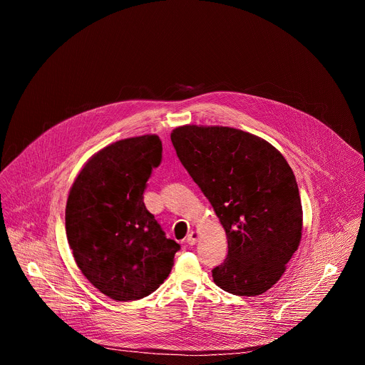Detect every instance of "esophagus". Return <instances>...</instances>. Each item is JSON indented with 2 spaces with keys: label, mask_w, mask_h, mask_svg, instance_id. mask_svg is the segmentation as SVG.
I'll use <instances>...</instances> for the list:
<instances>
[{
  "label": "esophagus",
  "mask_w": 365,
  "mask_h": 365,
  "mask_svg": "<svg viewBox=\"0 0 365 365\" xmlns=\"http://www.w3.org/2000/svg\"><path fill=\"white\" fill-rule=\"evenodd\" d=\"M197 238H199V234H197V232H195V231H192V232L187 235L186 242H187L189 245H193V244H196V242H197Z\"/></svg>",
  "instance_id": "obj_1"
}]
</instances>
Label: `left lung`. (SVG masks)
I'll list each match as a JSON object with an SVG mask.
<instances>
[{"label": "left lung", "mask_w": 365, "mask_h": 365, "mask_svg": "<svg viewBox=\"0 0 365 365\" xmlns=\"http://www.w3.org/2000/svg\"><path fill=\"white\" fill-rule=\"evenodd\" d=\"M179 160L211 202L228 240L214 282L237 296H257L279 282L302 238L296 178L270 143L230 127L173 130Z\"/></svg>", "instance_id": "left-lung-1"}]
</instances>
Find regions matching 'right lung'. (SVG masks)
<instances>
[{
  "mask_svg": "<svg viewBox=\"0 0 365 365\" xmlns=\"http://www.w3.org/2000/svg\"><path fill=\"white\" fill-rule=\"evenodd\" d=\"M162 150L158 135L113 143L88 160L68 196L66 235L75 262L114 300H137L158 290L180 250L143 200Z\"/></svg>",
  "mask_w": 365,
  "mask_h": 365,
  "instance_id": "1",
  "label": "right lung"
}]
</instances>
